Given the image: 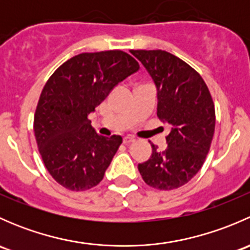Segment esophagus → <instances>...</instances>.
I'll use <instances>...</instances> for the list:
<instances>
[{
    "label": "esophagus",
    "mask_w": 250,
    "mask_h": 250,
    "mask_svg": "<svg viewBox=\"0 0 250 250\" xmlns=\"http://www.w3.org/2000/svg\"><path fill=\"white\" fill-rule=\"evenodd\" d=\"M134 140H135L134 137H132V135H127V137L123 138V144H125V145H127V144L133 143Z\"/></svg>",
    "instance_id": "34e87169"
}]
</instances>
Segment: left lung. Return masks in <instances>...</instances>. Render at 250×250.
<instances>
[{"label":"left lung","mask_w":250,"mask_h":250,"mask_svg":"<svg viewBox=\"0 0 250 250\" xmlns=\"http://www.w3.org/2000/svg\"><path fill=\"white\" fill-rule=\"evenodd\" d=\"M157 87V116L169 123L167 148L139 163L141 178L153 188L169 191L188 184L202 168L215 129V107L206 82L193 67L166 50H130Z\"/></svg>","instance_id":"1"}]
</instances>
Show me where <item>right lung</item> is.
Returning <instances> with one entry per match:
<instances>
[{"label": "right lung", "mask_w": 250, "mask_h": 250, "mask_svg": "<svg viewBox=\"0 0 250 250\" xmlns=\"http://www.w3.org/2000/svg\"><path fill=\"white\" fill-rule=\"evenodd\" d=\"M139 69L128 53L104 50L75 55L48 78L35 111V138L47 170L62 188L85 191L103 180L122 137L99 135L88 116Z\"/></svg>", "instance_id": "add662e5"}]
</instances>
